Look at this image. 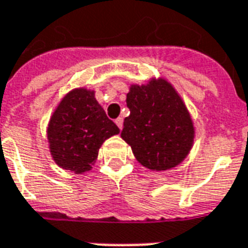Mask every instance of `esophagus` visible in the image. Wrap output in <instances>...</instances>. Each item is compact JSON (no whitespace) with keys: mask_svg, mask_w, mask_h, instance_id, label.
Listing matches in <instances>:
<instances>
[{"mask_svg":"<svg viewBox=\"0 0 248 248\" xmlns=\"http://www.w3.org/2000/svg\"><path fill=\"white\" fill-rule=\"evenodd\" d=\"M116 124L118 126L120 130H122V127H124V118H122V117H118L116 120Z\"/></svg>","mask_w":248,"mask_h":248,"instance_id":"34e87169","label":"esophagus"}]
</instances>
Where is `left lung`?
I'll use <instances>...</instances> for the list:
<instances>
[{
  "mask_svg": "<svg viewBox=\"0 0 248 248\" xmlns=\"http://www.w3.org/2000/svg\"><path fill=\"white\" fill-rule=\"evenodd\" d=\"M126 103L130 116L121 138L140 165L166 171L183 162L193 147L194 124L173 86L163 78L131 85Z\"/></svg>",
  "mask_w": 248,
  "mask_h": 248,
  "instance_id": "1",
  "label": "left lung"
}]
</instances>
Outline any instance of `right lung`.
Instances as JSON below:
<instances>
[{"mask_svg": "<svg viewBox=\"0 0 248 248\" xmlns=\"http://www.w3.org/2000/svg\"><path fill=\"white\" fill-rule=\"evenodd\" d=\"M118 132L95 99V91L79 87L69 91L52 113L48 148L59 167L83 173L93 169L101 144Z\"/></svg>", "mask_w": 248, "mask_h": 248, "instance_id": "add662e5", "label": "right lung"}]
</instances>
